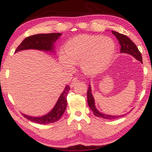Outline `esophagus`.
Listing matches in <instances>:
<instances>
[{
    "label": "esophagus",
    "mask_w": 152,
    "mask_h": 152,
    "mask_svg": "<svg viewBox=\"0 0 152 152\" xmlns=\"http://www.w3.org/2000/svg\"><path fill=\"white\" fill-rule=\"evenodd\" d=\"M79 82V80H78L77 79H74L73 80H72V82L70 83V88H73V87L74 86V85L76 84V83H77Z\"/></svg>",
    "instance_id": "esophagus-1"
}]
</instances>
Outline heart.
<instances>
[{
    "label": "heart",
    "instance_id": "1",
    "mask_svg": "<svg viewBox=\"0 0 152 152\" xmlns=\"http://www.w3.org/2000/svg\"><path fill=\"white\" fill-rule=\"evenodd\" d=\"M115 51L114 41L108 37L80 35L69 40L60 55V61L66 69L72 64H81L83 70L96 73L110 62Z\"/></svg>",
    "mask_w": 152,
    "mask_h": 152
}]
</instances>
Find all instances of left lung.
I'll return each mask as SVG.
<instances>
[{
    "label": "left lung",
    "mask_w": 152,
    "mask_h": 152,
    "mask_svg": "<svg viewBox=\"0 0 152 152\" xmlns=\"http://www.w3.org/2000/svg\"><path fill=\"white\" fill-rule=\"evenodd\" d=\"M112 33L115 35L119 41V43L121 46V49H120L121 53H125L131 55V56H133L135 59L140 61L141 63H142V58L141 53L140 52V51L138 50L137 46L129 38L127 37V36H125V34L119 33L118 32H115L114 31H112ZM87 94H88L87 95H88V105L89 106L90 109H91L92 112H93V114H94L95 116H96V117L103 118L105 119H117L119 118L123 117V116L125 115H111L102 114V113L99 112L95 108L94 98H93V96L92 95L91 86H90V85L89 86V89L88 90V93H87Z\"/></svg>",
    "instance_id": "1"
}]
</instances>
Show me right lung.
I'll return each instance as SVG.
<instances>
[{"mask_svg": "<svg viewBox=\"0 0 152 152\" xmlns=\"http://www.w3.org/2000/svg\"><path fill=\"white\" fill-rule=\"evenodd\" d=\"M61 35V33H49L38 34L28 37L23 40L15 50V53L28 49L53 51L54 50V42L59 38ZM70 90L69 86H66L63 92L61 94L56 104L46 115L37 118L28 116L24 114H22V115L28 120L39 124H49L57 121L62 117L66 110L67 104L66 96Z\"/></svg>", "mask_w": 152, "mask_h": 152, "instance_id": "add662e5", "label": "right lung"}]
</instances>
